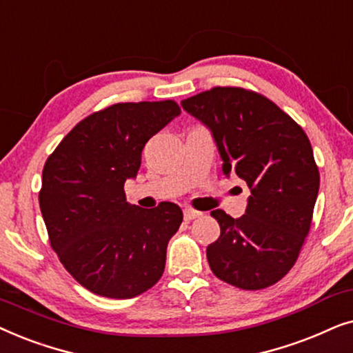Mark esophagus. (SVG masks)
Here are the masks:
<instances>
[{
	"mask_svg": "<svg viewBox=\"0 0 353 353\" xmlns=\"http://www.w3.org/2000/svg\"><path fill=\"white\" fill-rule=\"evenodd\" d=\"M200 216H201L200 211H195V210H192V208H185L184 210L185 221H192V219H195V218H200Z\"/></svg>",
	"mask_w": 353,
	"mask_h": 353,
	"instance_id": "obj_1",
	"label": "esophagus"
}]
</instances>
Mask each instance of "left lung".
<instances>
[{
  "label": "left lung",
  "instance_id": "8db88e82",
  "mask_svg": "<svg viewBox=\"0 0 353 353\" xmlns=\"http://www.w3.org/2000/svg\"><path fill=\"white\" fill-rule=\"evenodd\" d=\"M181 105L213 135L224 176L236 171L250 189L239 219L211 211L221 228L206 248L211 271L239 289L276 284L297 261L318 196L307 134L268 98L239 87H214Z\"/></svg>",
  "mask_w": 353,
  "mask_h": 353
}]
</instances>
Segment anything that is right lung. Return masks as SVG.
Listing matches in <instances>:
<instances>
[{
	"instance_id": "obj_1",
	"label": "right lung",
	"mask_w": 353,
	"mask_h": 353,
	"mask_svg": "<svg viewBox=\"0 0 353 353\" xmlns=\"http://www.w3.org/2000/svg\"><path fill=\"white\" fill-rule=\"evenodd\" d=\"M181 114L176 101L117 103L79 122L46 159L39 195L50 243L90 292L132 299L163 276L168 242L182 223L171 201H125L145 143Z\"/></svg>"
}]
</instances>
